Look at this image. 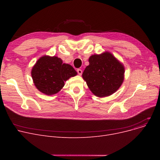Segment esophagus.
<instances>
[{"label": "esophagus", "mask_w": 160, "mask_h": 160, "mask_svg": "<svg viewBox=\"0 0 160 160\" xmlns=\"http://www.w3.org/2000/svg\"><path fill=\"white\" fill-rule=\"evenodd\" d=\"M77 72H78V74L79 75H82V70L80 69H77Z\"/></svg>", "instance_id": "esophagus-1"}]
</instances>
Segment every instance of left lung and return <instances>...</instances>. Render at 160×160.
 <instances>
[{
	"label": "left lung",
	"mask_w": 160,
	"mask_h": 160,
	"mask_svg": "<svg viewBox=\"0 0 160 160\" xmlns=\"http://www.w3.org/2000/svg\"><path fill=\"white\" fill-rule=\"evenodd\" d=\"M89 62L82 77L95 95L108 97L120 88L124 80V68L112 54L92 55Z\"/></svg>",
	"instance_id": "8db88e82"
}]
</instances>
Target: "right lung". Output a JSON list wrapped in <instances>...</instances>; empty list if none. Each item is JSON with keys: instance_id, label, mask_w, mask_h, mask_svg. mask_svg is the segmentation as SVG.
Here are the masks:
<instances>
[{"instance_id": "1", "label": "right lung", "mask_w": 160, "mask_h": 160, "mask_svg": "<svg viewBox=\"0 0 160 160\" xmlns=\"http://www.w3.org/2000/svg\"><path fill=\"white\" fill-rule=\"evenodd\" d=\"M32 77L39 91L50 95L56 94L64 86L65 82L77 74L73 67L63 63L56 56H43L33 67Z\"/></svg>"}]
</instances>
